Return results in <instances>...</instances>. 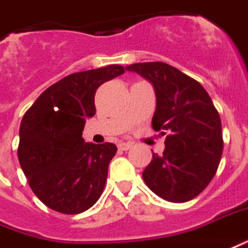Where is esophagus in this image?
<instances>
[{
	"label": "esophagus",
	"instance_id": "obj_1",
	"mask_svg": "<svg viewBox=\"0 0 248 248\" xmlns=\"http://www.w3.org/2000/svg\"><path fill=\"white\" fill-rule=\"evenodd\" d=\"M131 146H133L131 142H119L118 143V148L121 149V150H129Z\"/></svg>",
	"mask_w": 248,
	"mask_h": 248
}]
</instances>
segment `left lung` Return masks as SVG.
Returning <instances> with one entry per match:
<instances>
[{
  "label": "left lung",
  "instance_id": "obj_1",
  "mask_svg": "<svg viewBox=\"0 0 248 248\" xmlns=\"http://www.w3.org/2000/svg\"><path fill=\"white\" fill-rule=\"evenodd\" d=\"M127 70L153 83L157 108L152 126L166 136L164 153H153L142 177L157 196L189 202L219 168L224 146L219 111L200 83L169 64L136 63Z\"/></svg>",
  "mask_w": 248,
  "mask_h": 248
}]
</instances>
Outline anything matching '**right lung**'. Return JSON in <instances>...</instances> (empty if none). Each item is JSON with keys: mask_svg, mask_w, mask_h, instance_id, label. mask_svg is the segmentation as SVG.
<instances>
[{"mask_svg": "<svg viewBox=\"0 0 248 248\" xmlns=\"http://www.w3.org/2000/svg\"><path fill=\"white\" fill-rule=\"evenodd\" d=\"M122 74L124 67L117 64L71 74L46 88L24 114L18 161L31 189L48 208L80 214L102 195L117 146L86 143L82 131L96 111V90Z\"/></svg>", "mask_w": 248, "mask_h": 248, "instance_id": "add662e5", "label": "right lung"}]
</instances>
